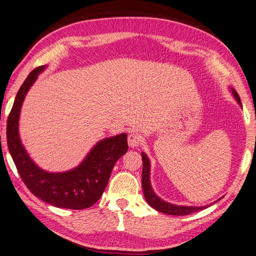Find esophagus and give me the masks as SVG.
I'll return each instance as SVG.
<instances>
[{"instance_id": "1", "label": "esophagus", "mask_w": 256, "mask_h": 256, "mask_svg": "<svg viewBox=\"0 0 256 256\" xmlns=\"http://www.w3.org/2000/svg\"><path fill=\"white\" fill-rule=\"evenodd\" d=\"M142 138L138 132H130L128 136V144L130 148H136L141 144Z\"/></svg>"}]
</instances>
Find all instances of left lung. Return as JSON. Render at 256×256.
Listing matches in <instances>:
<instances>
[{
    "instance_id": "8db88e82",
    "label": "left lung",
    "mask_w": 256,
    "mask_h": 256,
    "mask_svg": "<svg viewBox=\"0 0 256 256\" xmlns=\"http://www.w3.org/2000/svg\"><path fill=\"white\" fill-rule=\"evenodd\" d=\"M234 96L236 98V101L241 105V101L239 94L236 93L234 90H232ZM142 154V162H143V168H142V189L143 193H144V198L146 202L151 205L153 208L156 210L160 212V213L168 214V215H177V216H182V215H189L194 213V212L202 210L204 208H208V205L206 206H180V205H174L170 203H167L165 201L162 200L160 198H158L156 194H155L154 191L152 190L151 184H150V162L146 155L144 153Z\"/></svg>"
}]
</instances>
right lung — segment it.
<instances>
[{
  "label": "right lung",
  "instance_id": "right-lung-1",
  "mask_svg": "<svg viewBox=\"0 0 256 256\" xmlns=\"http://www.w3.org/2000/svg\"><path fill=\"white\" fill-rule=\"evenodd\" d=\"M43 68H34L17 92L6 126L10 153L24 184L42 201L70 210L90 208L103 194L117 160L127 152V134H122L100 141L74 170L58 174L42 170L29 158L22 146L18 120L24 96Z\"/></svg>",
  "mask_w": 256,
  "mask_h": 256
}]
</instances>
